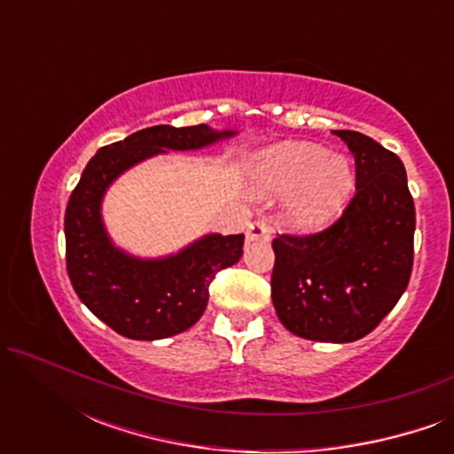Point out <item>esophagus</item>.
<instances>
[{
	"mask_svg": "<svg viewBox=\"0 0 454 454\" xmlns=\"http://www.w3.org/2000/svg\"><path fill=\"white\" fill-rule=\"evenodd\" d=\"M270 235H272V229L266 225V223L254 221V223H250V227H247L246 238L252 244V241H269Z\"/></svg>",
	"mask_w": 454,
	"mask_h": 454,
	"instance_id": "34e87169",
	"label": "esophagus"
}]
</instances>
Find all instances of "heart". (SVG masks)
I'll list each match as a JSON object with an SVG mask.
<instances>
[{"mask_svg":"<svg viewBox=\"0 0 454 454\" xmlns=\"http://www.w3.org/2000/svg\"><path fill=\"white\" fill-rule=\"evenodd\" d=\"M252 194L281 196V219L300 233L322 231L343 215L356 188V171L345 154L314 142H278L254 153L247 163Z\"/></svg>","mask_w":454,"mask_h":454,"instance_id":"b5f03b06","label":"heart"}]
</instances>
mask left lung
I'll use <instances>...</instances> for the list:
<instances>
[{
	"mask_svg": "<svg viewBox=\"0 0 454 454\" xmlns=\"http://www.w3.org/2000/svg\"><path fill=\"white\" fill-rule=\"evenodd\" d=\"M356 157V196L314 235L272 241V303L289 333L351 343L380 325L413 269L415 207L401 159L370 136L334 132Z\"/></svg>",
	"mask_w": 454,
	"mask_h": 454,
	"instance_id": "obj_1",
	"label": "left lung"
}]
</instances>
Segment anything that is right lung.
<instances>
[{"label":"right lung","mask_w":454,"mask_h":454,"mask_svg":"<svg viewBox=\"0 0 454 454\" xmlns=\"http://www.w3.org/2000/svg\"><path fill=\"white\" fill-rule=\"evenodd\" d=\"M235 134L207 123L145 128L103 146L82 171L66 208L67 275L80 301L121 337L157 340L194 326L207 309L216 272L239 262L244 233H208L169 256H134L117 247L105 229L101 204L109 185L157 154L200 151Z\"/></svg>","instance_id":"obj_1"}]
</instances>
